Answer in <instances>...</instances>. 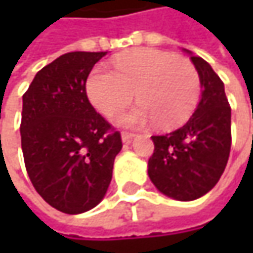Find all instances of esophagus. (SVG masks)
Listing matches in <instances>:
<instances>
[{
	"mask_svg": "<svg viewBox=\"0 0 253 253\" xmlns=\"http://www.w3.org/2000/svg\"><path fill=\"white\" fill-rule=\"evenodd\" d=\"M133 137H134L133 133H128V131H123V133H122V139H123L125 143H130Z\"/></svg>",
	"mask_w": 253,
	"mask_h": 253,
	"instance_id": "esophagus-1",
	"label": "esophagus"
}]
</instances>
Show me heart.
I'll list each match as a JSON object with an SVG mask.
<instances>
[{"label": "heart", "instance_id": "1", "mask_svg": "<svg viewBox=\"0 0 253 253\" xmlns=\"http://www.w3.org/2000/svg\"><path fill=\"white\" fill-rule=\"evenodd\" d=\"M114 72L95 69L86 83L93 107L107 117L119 114L133 95L139 105L119 122L140 126L152 119L157 126L174 127L195 111L201 96V76L187 58L158 49H140L114 61Z\"/></svg>", "mask_w": 253, "mask_h": 253}]
</instances>
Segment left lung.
Wrapping results in <instances>:
<instances>
[{
	"mask_svg": "<svg viewBox=\"0 0 253 253\" xmlns=\"http://www.w3.org/2000/svg\"><path fill=\"white\" fill-rule=\"evenodd\" d=\"M202 86L193 116L176 130L152 136L154 154L148 174L155 187L177 201H193L208 193L227 166L231 148V108L224 83L198 55L190 57Z\"/></svg>",
	"mask_w": 253,
	"mask_h": 253,
	"instance_id": "1",
	"label": "left lung"
}]
</instances>
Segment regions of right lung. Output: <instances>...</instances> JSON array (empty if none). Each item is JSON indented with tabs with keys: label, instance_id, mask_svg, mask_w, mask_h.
<instances>
[{
	"label": "right lung",
	"instance_id": "add662e5",
	"mask_svg": "<svg viewBox=\"0 0 253 253\" xmlns=\"http://www.w3.org/2000/svg\"><path fill=\"white\" fill-rule=\"evenodd\" d=\"M107 52H67L36 73L23 95L22 149L36 192L52 208L96 207L113 177L122 134L95 111L86 80Z\"/></svg>",
	"mask_w": 253,
	"mask_h": 253
}]
</instances>
